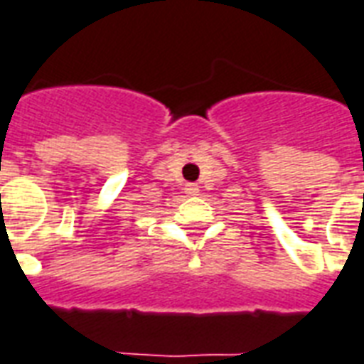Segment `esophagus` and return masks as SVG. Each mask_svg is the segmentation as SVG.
Returning a JSON list of instances; mask_svg holds the SVG:
<instances>
[{
	"instance_id": "obj_1",
	"label": "esophagus",
	"mask_w": 364,
	"mask_h": 364,
	"mask_svg": "<svg viewBox=\"0 0 364 364\" xmlns=\"http://www.w3.org/2000/svg\"><path fill=\"white\" fill-rule=\"evenodd\" d=\"M185 193H187V195H196V193H198V185H195V183H187V185H185Z\"/></svg>"
}]
</instances>
